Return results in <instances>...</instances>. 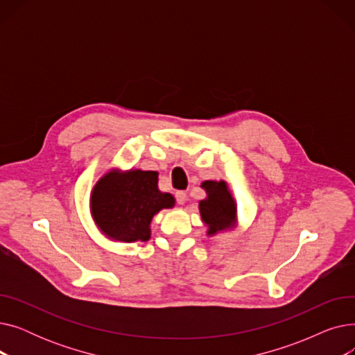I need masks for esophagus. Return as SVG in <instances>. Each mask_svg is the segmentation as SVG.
<instances>
[{
    "label": "esophagus",
    "instance_id": "esophagus-1",
    "mask_svg": "<svg viewBox=\"0 0 355 355\" xmlns=\"http://www.w3.org/2000/svg\"><path fill=\"white\" fill-rule=\"evenodd\" d=\"M175 198H177L178 204H184L185 200H187V193H185V191H177L175 193Z\"/></svg>",
    "mask_w": 355,
    "mask_h": 355
}]
</instances>
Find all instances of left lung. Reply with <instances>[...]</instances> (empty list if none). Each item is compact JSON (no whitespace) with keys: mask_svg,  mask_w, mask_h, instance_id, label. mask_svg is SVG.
I'll list each match as a JSON object with an SVG mask.
<instances>
[{"mask_svg":"<svg viewBox=\"0 0 355 355\" xmlns=\"http://www.w3.org/2000/svg\"><path fill=\"white\" fill-rule=\"evenodd\" d=\"M201 189L206 190L207 198L198 204L204 225L209 227L207 234L233 229L236 226L237 206L232 197L226 181H204Z\"/></svg>","mask_w":355,"mask_h":355,"instance_id":"left-lung-1","label":"left lung"}]
</instances>
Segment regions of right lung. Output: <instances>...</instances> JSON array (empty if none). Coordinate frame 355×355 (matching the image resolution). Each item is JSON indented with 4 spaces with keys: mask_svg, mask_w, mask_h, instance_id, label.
<instances>
[{
    "mask_svg": "<svg viewBox=\"0 0 355 355\" xmlns=\"http://www.w3.org/2000/svg\"><path fill=\"white\" fill-rule=\"evenodd\" d=\"M170 193L158 190V173L129 170L106 173L92 190L90 211L99 230L110 240L146 241L153 217L174 207Z\"/></svg>",
    "mask_w": 355,
    "mask_h": 355,
    "instance_id": "1",
    "label": "right lung"
}]
</instances>
